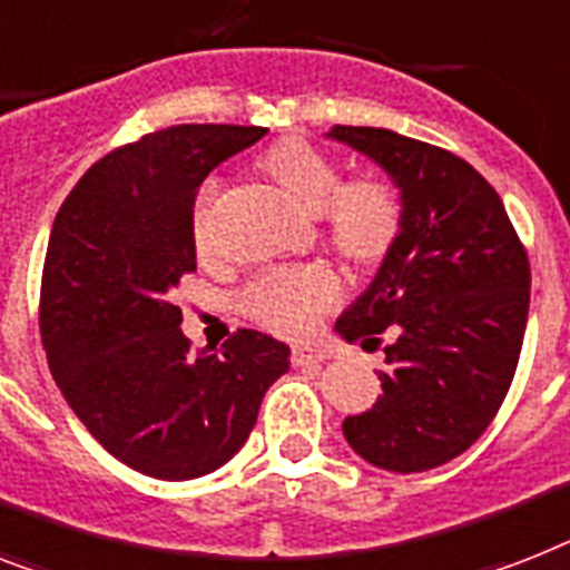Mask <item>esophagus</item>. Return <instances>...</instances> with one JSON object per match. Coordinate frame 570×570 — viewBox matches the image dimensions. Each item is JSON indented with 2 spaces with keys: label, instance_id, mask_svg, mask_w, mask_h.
<instances>
[{
  "label": "esophagus",
  "instance_id": "1",
  "mask_svg": "<svg viewBox=\"0 0 570 570\" xmlns=\"http://www.w3.org/2000/svg\"><path fill=\"white\" fill-rule=\"evenodd\" d=\"M331 357V351L322 345H295L293 348V363L295 365H309V363H325Z\"/></svg>",
  "mask_w": 570,
  "mask_h": 570
}]
</instances>
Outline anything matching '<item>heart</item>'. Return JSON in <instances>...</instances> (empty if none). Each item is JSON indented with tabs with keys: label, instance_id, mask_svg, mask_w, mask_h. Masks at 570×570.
Instances as JSON below:
<instances>
[{
	"label": "heart",
	"instance_id": "b5f03b06",
	"mask_svg": "<svg viewBox=\"0 0 570 570\" xmlns=\"http://www.w3.org/2000/svg\"><path fill=\"white\" fill-rule=\"evenodd\" d=\"M263 169L293 205L325 219L327 237L345 261L357 266L381 263L404 228V198L383 178L342 180L340 164L307 140H281L263 157ZM219 178H207L193 210V237L198 252L213 245V202ZM340 277L327 266H284L257 275L239 293L245 316L275 333H304L316 316L340 301Z\"/></svg>",
	"mask_w": 570,
	"mask_h": 570
}]
</instances>
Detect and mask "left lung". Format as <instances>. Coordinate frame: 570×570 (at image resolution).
<instances>
[{
	"instance_id": "left-lung-1",
	"label": "left lung",
	"mask_w": 570,
	"mask_h": 570,
	"mask_svg": "<svg viewBox=\"0 0 570 570\" xmlns=\"http://www.w3.org/2000/svg\"><path fill=\"white\" fill-rule=\"evenodd\" d=\"M327 137L372 157L404 198L401 237L336 322L365 351L391 340L383 395L342 433L377 469H436L483 436L510 392L530 261L501 196L462 157L386 128L336 125Z\"/></svg>"
}]
</instances>
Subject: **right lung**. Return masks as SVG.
Returning a JSON list of instances; mask_svg holds the SVG:
<instances>
[{
  "label": "right lung",
  "instance_id": "1",
  "mask_svg": "<svg viewBox=\"0 0 570 570\" xmlns=\"http://www.w3.org/2000/svg\"><path fill=\"white\" fill-rule=\"evenodd\" d=\"M266 134L173 125L92 164L55 216L40 284V336L72 413L128 469L157 480L210 474L245 445L289 348L239 327L189 348L173 304L196 272L202 180Z\"/></svg>",
  "mask_w": 570,
  "mask_h": 570
}]
</instances>
